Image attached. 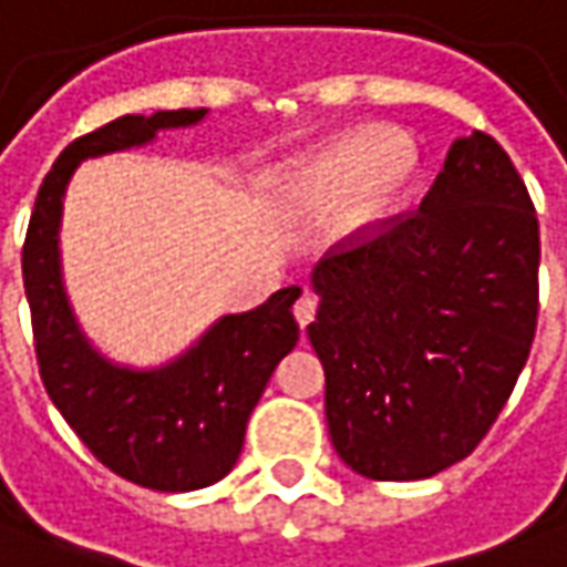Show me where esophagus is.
<instances>
[{
    "instance_id": "esophagus-1",
    "label": "esophagus",
    "mask_w": 567,
    "mask_h": 567,
    "mask_svg": "<svg viewBox=\"0 0 567 567\" xmlns=\"http://www.w3.org/2000/svg\"><path fill=\"white\" fill-rule=\"evenodd\" d=\"M292 315H296L299 327L306 330L308 323L315 321V296H311V292H302V296L296 299V306H292Z\"/></svg>"
}]
</instances>
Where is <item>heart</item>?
I'll use <instances>...</instances> for the list:
<instances>
[{
  "instance_id": "1",
  "label": "heart",
  "mask_w": 567,
  "mask_h": 567,
  "mask_svg": "<svg viewBox=\"0 0 567 567\" xmlns=\"http://www.w3.org/2000/svg\"><path fill=\"white\" fill-rule=\"evenodd\" d=\"M413 175L416 151L408 138L382 128H351L308 157L302 185L311 200H336V231L354 234L380 221Z\"/></svg>"
}]
</instances>
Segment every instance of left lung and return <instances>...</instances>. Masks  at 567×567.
Masks as SVG:
<instances>
[{"label": "left lung", "instance_id": "obj_1", "mask_svg": "<svg viewBox=\"0 0 567 567\" xmlns=\"http://www.w3.org/2000/svg\"><path fill=\"white\" fill-rule=\"evenodd\" d=\"M537 268L528 187L485 132L451 144L420 209L318 261L308 339L346 466L416 482L478 447L528 361Z\"/></svg>", "mask_w": 567, "mask_h": 567}]
</instances>
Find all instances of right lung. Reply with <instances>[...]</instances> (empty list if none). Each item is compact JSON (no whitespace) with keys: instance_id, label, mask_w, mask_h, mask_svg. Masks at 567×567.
<instances>
[{"instance_id":"1","label":"right lung","mask_w":567,"mask_h":567,"mask_svg":"<svg viewBox=\"0 0 567 567\" xmlns=\"http://www.w3.org/2000/svg\"><path fill=\"white\" fill-rule=\"evenodd\" d=\"M203 116L206 107L128 113L68 144L39 187L21 259L39 377L54 408L107 470L172 494L216 485L234 470L249 413L299 342L292 302L302 290L287 287L252 311L218 318L169 364L132 370L107 361L80 330L64 292L58 231L82 159L142 147L159 128L194 126Z\"/></svg>"}]
</instances>
